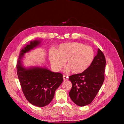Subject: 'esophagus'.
Instances as JSON below:
<instances>
[{
  "instance_id": "1",
  "label": "esophagus",
  "mask_w": 124,
  "mask_h": 124,
  "mask_svg": "<svg viewBox=\"0 0 124 124\" xmlns=\"http://www.w3.org/2000/svg\"><path fill=\"white\" fill-rule=\"evenodd\" d=\"M68 78V77L67 76L63 75V80H64V81H66V80H67Z\"/></svg>"
}]
</instances>
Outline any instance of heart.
<instances>
[{
    "mask_svg": "<svg viewBox=\"0 0 124 124\" xmlns=\"http://www.w3.org/2000/svg\"><path fill=\"white\" fill-rule=\"evenodd\" d=\"M48 55L51 66L55 71H59L65 62L66 72L71 71L78 74L91 66L95 58V52L91 46L75 42L59 45L55 51L51 50Z\"/></svg>",
    "mask_w": 124,
    "mask_h": 124,
    "instance_id": "b5f03b06",
    "label": "heart"
}]
</instances>
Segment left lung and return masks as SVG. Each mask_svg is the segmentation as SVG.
<instances>
[{"mask_svg": "<svg viewBox=\"0 0 124 124\" xmlns=\"http://www.w3.org/2000/svg\"><path fill=\"white\" fill-rule=\"evenodd\" d=\"M105 65L104 55L99 48L94 61L88 69L69 77L72 83L69 96L76 105L84 106L93 101L104 80Z\"/></svg>", "mask_w": 124, "mask_h": 124, "instance_id": "8db88e82", "label": "left lung"}]
</instances>
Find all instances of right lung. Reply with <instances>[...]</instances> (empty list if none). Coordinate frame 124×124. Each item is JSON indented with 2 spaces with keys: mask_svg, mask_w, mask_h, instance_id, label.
I'll return each mask as SVG.
<instances>
[{
  "mask_svg": "<svg viewBox=\"0 0 124 124\" xmlns=\"http://www.w3.org/2000/svg\"><path fill=\"white\" fill-rule=\"evenodd\" d=\"M40 40L30 42L20 53L16 71L25 98L32 105L44 107L54 98L56 90L63 81L62 75L54 72L45 68L32 67L25 68L22 59L24 54L34 49L41 43Z\"/></svg>",
  "mask_w": 124,
  "mask_h": 124,
  "instance_id": "add662e5",
  "label": "right lung"
}]
</instances>
